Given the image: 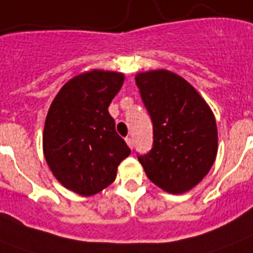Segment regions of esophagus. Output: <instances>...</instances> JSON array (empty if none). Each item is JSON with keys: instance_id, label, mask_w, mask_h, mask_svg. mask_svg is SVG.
<instances>
[{"instance_id": "esophagus-1", "label": "esophagus", "mask_w": 253, "mask_h": 253, "mask_svg": "<svg viewBox=\"0 0 253 253\" xmlns=\"http://www.w3.org/2000/svg\"><path fill=\"white\" fill-rule=\"evenodd\" d=\"M126 143H127V146L130 147V148L134 147V140H132V138H126Z\"/></svg>"}]
</instances>
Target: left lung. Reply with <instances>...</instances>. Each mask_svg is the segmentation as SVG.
Instances as JSON below:
<instances>
[{
    "mask_svg": "<svg viewBox=\"0 0 253 253\" xmlns=\"http://www.w3.org/2000/svg\"><path fill=\"white\" fill-rule=\"evenodd\" d=\"M135 81L154 123V147L138 158L147 177L170 194L192 190L215 162L214 113L188 81L170 71L139 72Z\"/></svg>",
    "mask_w": 253,
    "mask_h": 253,
    "instance_id": "8db88e82",
    "label": "left lung"
}]
</instances>
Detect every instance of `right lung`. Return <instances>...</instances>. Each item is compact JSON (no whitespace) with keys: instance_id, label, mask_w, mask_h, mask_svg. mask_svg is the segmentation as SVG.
<instances>
[{"instance_id":"right-lung-1","label":"right lung","mask_w":253,"mask_h":253,"mask_svg":"<svg viewBox=\"0 0 253 253\" xmlns=\"http://www.w3.org/2000/svg\"><path fill=\"white\" fill-rule=\"evenodd\" d=\"M123 81L125 75L113 71L80 73L63 85L45 117V162L64 188L83 197L107 188L131 152L107 110Z\"/></svg>"}]
</instances>
